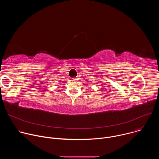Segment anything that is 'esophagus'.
Segmentation results:
<instances>
[{"label": "esophagus", "mask_w": 159, "mask_h": 159, "mask_svg": "<svg viewBox=\"0 0 159 159\" xmlns=\"http://www.w3.org/2000/svg\"><path fill=\"white\" fill-rule=\"evenodd\" d=\"M77 80H78V78H77V77L72 79V80H73V81H74V82H76V81H77Z\"/></svg>", "instance_id": "esophagus-1"}]
</instances>
